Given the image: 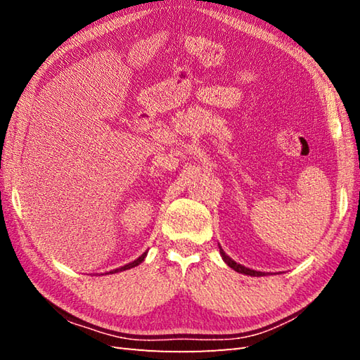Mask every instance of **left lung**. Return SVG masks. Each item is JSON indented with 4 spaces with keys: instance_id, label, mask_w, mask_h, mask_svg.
<instances>
[{
    "instance_id": "1",
    "label": "left lung",
    "mask_w": 360,
    "mask_h": 360,
    "mask_svg": "<svg viewBox=\"0 0 360 360\" xmlns=\"http://www.w3.org/2000/svg\"><path fill=\"white\" fill-rule=\"evenodd\" d=\"M219 254H221V257H223L224 262L227 263V266H231L232 269H233V271H236V272L244 274V275H250V277H262V275H264V272H259V271L249 269V267H246V266H243V264L235 263L231 257L226 255V252H224L223 249H221V246H219Z\"/></svg>"
}]
</instances>
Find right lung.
<instances>
[{
  "label": "right lung",
  "instance_id": "right-lung-1",
  "mask_svg": "<svg viewBox=\"0 0 360 360\" xmlns=\"http://www.w3.org/2000/svg\"><path fill=\"white\" fill-rule=\"evenodd\" d=\"M147 257V252H143V254L137 258V259H134V262H131V263H128V264H125V266H122V267H117V269H114V271H111L110 274H116V272H120V271H127V269H131V267H134V266H137V264H141L142 262H143V258Z\"/></svg>",
  "mask_w": 360,
  "mask_h": 360
}]
</instances>
